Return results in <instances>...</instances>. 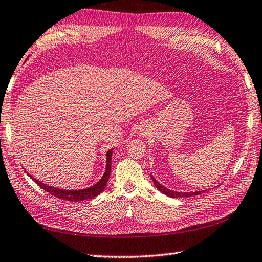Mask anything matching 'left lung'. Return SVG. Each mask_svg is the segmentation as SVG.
Wrapping results in <instances>:
<instances>
[{
    "mask_svg": "<svg viewBox=\"0 0 262 262\" xmlns=\"http://www.w3.org/2000/svg\"><path fill=\"white\" fill-rule=\"evenodd\" d=\"M151 180H152V182H154L155 186H156V188H157L159 191H161L162 193L170 196V198H181V196H183V198H188V196L199 195L200 193H202V192H205V191H195V192H174V191H172V190H168V189H166V188H164V186L159 184V183L157 182V181H156V179L152 178V176H151Z\"/></svg>",
    "mask_w": 262,
    "mask_h": 262,
    "instance_id": "obj_1",
    "label": "left lung"
}]
</instances>
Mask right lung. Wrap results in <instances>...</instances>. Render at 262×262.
Wrapping results in <instances>:
<instances>
[{"instance_id":"right-lung-1","label":"right lung","mask_w":262,"mask_h":262,"mask_svg":"<svg viewBox=\"0 0 262 262\" xmlns=\"http://www.w3.org/2000/svg\"><path fill=\"white\" fill-rule=\"evenodd\" d=\"M112 151L113 149L107 151V164H106V170L103 175V178L100 179L98 183L93 185L92 188L83 189V190H62L58 188H53V186L46 185L44 183L39 182L38 180L34 179L33 176L29 175L31 179H33L35 182L38 184L41 189H44L46 192H49L52 195L56 196V198L66 201H83V200H89L93 199L95 196H97L99 193H101L106 188V184H107V181L111 175V162H112Z\"/></svg>"}]
</instances>
